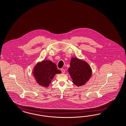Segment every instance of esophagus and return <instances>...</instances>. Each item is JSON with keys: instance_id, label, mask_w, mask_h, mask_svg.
I'll return each instance as SVG.
<instances>
[{"instance_id": "1", "label": "esophagus", "mask_w": 126, "mask_h": 126, "mask_svg": "<svg viewBox=\"0 0 126 126\" xmlns=\"http://www.w3.org/2000/svg\"><path fill=\"white\" fill-rule=\"evenodd\" d=\"M61 71L63 74H64V73H65V70L64 69H61Z\"/></svg>"}]
</instances>
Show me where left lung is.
Listing matches in <instances>:
<instances>
[{
  "label": "left lung",
  "mask_w": 126,
  "mask_h": 126,
  "mask_svg": "<svg viewBox=\"0 0 126 126\" xmlns=\"http://www.w3.org/2000/svg\"><path fill=\"white\" fill-rule=\"evenodd\" d=\"M70 65L68 72L73 83L78 87L85 85L92 77L90 66L87 62L76 57L71 58Z\"/></svg>",
  "instance_id": "1"
}]
</instances>
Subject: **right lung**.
Masks as SVG:
<instances>
[{"mask_svg": "<svg viewBox=\"0 0 126 126\" xmlns=\"http://www.w3.org/2000/svg\"><path fill=\"white\" fill-rule=\"evenodd\" d=\"M61 73L56 64L50 60H43L37 62L34 66L32 72L36 82L45 88L49 86L55 75Z\"/></svg>", "mask_w": 126, "mask_h": 126, "instance_id": "right-lung-1", "label": "right lung"}]
</instances>
